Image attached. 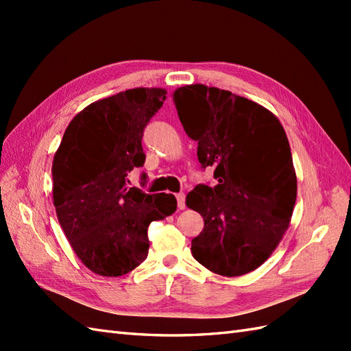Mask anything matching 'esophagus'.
<instances>
[{"label":"esophagus","mask_w":351,"mask_h":351,"mask_svg":"<svg viewBox=\"0 0 351 351\" xmlns=\"http://www.w3.org/2000/svg\"><path fill=\"white\" fill-rule=\"evenodd\" d=\"M176 200H178V208H180V210H184V208H185V195H184V193H178Z\"/></svg>","instance_id":"34e87169"}]
</instances>
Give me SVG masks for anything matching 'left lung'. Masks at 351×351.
Returning <instances> with one entry per match:
<instances>
[{"label": "left lung", "instance_id": "left-lung-1", "mask_svg": "<svg viewBox=\"0 0 351 351\" xmlns=\"http://www.w3.org/2000/svg\"><path fill=\"white\" fill-rule=\"evenodd\" d=\"M173 99L185 132L197 141L199 162L214 167L217 180L185 199L205 223L191 241L193 256L228 278L255 270L278 247L294 210L287 134L270 111L228 90L184 86Z\"/></svg>", "mask_w": 351, "mask_h": 351}]
</instances>
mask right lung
Returning a JSON list of instances; mask_svg holds the SVG:
<instances>
[{
    "label": "right lung",
    "instance_id": "obj_1",
    "mask_svg": "<svg viewBox=\"0 0 351 351\" xmlns=\"http://www.w3.org/2000/svg\"><path fill=\"white\" fill-rule=\"evenodd\" d=\"M166 95L140 87L90 104L72 119L56 152L57 217L73 252L96 274L116 278L143 263L149 225L176 210L173 195L126 187L130 171L143 167V131Z\"/></svg>",
    "mask_w": 351,
    "mask_h": 351
}]
</instances>
